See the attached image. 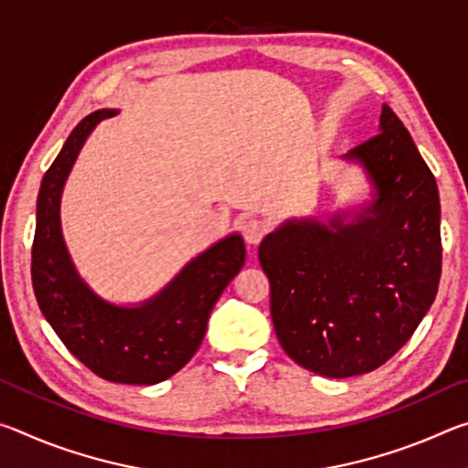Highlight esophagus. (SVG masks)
Here are the masks:
<instances>
[{"label":"esophagus","mask_w":468,"mask_h":468,"mask_svg":"<svg viewBox=\"0 0 468 468\" xmlns=\"http://www.w3.org/2000/svg\"><path fill=\"white\" fill-rule=\"evenodd\" d=\"M241 231H243V239L250 245H258L262 241V237L268 233V225L260 218H245L241 223Z\"/></svg>","instance_id":"obj_1"}]
</instances>
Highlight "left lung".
Wrapping results in <instances>:
<instances>
[{"label":"left lung","instance_id":"obj_1","mask_svg":"<svg viewBox=\"0 0 468 468\" xmlns=\"http://www.w3.org/2000/svg\"><path fill=\"white\" fill-rule=\"evenodd\" d=\"M343 161L366 173L369 200L284 220L258 250L284 353L338 379L378 369L407 343L441 274L438 184L390 107L378 136Z\"/></svg>","mask_w":468,"mask_h":468}]
</instances>
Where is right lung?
I'll return each instance as SVG.
<instances>
[{
  "label": "right lung",
  "instance_id": "obj_1",
  "mask_svg": "<svg viewBox=\"0 0 468 468\" xmlns=\"http://www.w3.org/2000/svg\"><path fill=\"white\" fill-rule=\"evenodd\" d=\"M120 113L99 109L69 133L41 181L33 243V289L55 335L78 361L117 384H158L194 357L212 307L245 262L239 233L218 239L140 303L102 299L76 271L61 233V194L84 142L102 120Z\"/></svg>",
  "mask_w": 468,
  "mask_h": 468
}]
</instances>
